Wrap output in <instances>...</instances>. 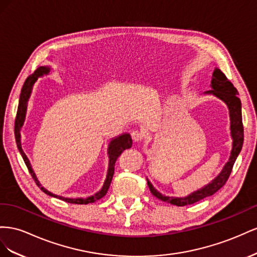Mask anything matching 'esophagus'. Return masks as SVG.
I'll return each instance as SVG.
<instances>
[{"instance_id": "esophagus-1", "label": "esophagus", "mask_w": 257, "mask_h": 257, "mask_svg": "<svg viewBox=\"0 0 257 257\" xmlns=\"http://www.w3.org/2000/svg\"><path fill=\"white\" fill-rule=\"evenodd\" d=\"M131 138H133L134 142L137 143V142H140V141L142 140V139H143V135H142L141 131L135 130V131H133V133H131Z\"/></svg>"}]
</instances>
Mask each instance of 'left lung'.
Returning <instances> with one entry per match:
<instances>
[{
    "label": "left lung",
    "mask_w": 257,
    "mask_h": 257,
    "mask_svg": "<svg viewBox=\"0 0 257 257\" xmlns=\"http://www.w3.org/2000/svg\"><path fill=\"white\" fill-rule=\"evenodd\" d=\"M211 87L212 89L209 91H206L204 93L213 94V96H215L219 100L225 102L227 107L229 109L230 135L232 138V149L230 152L229 159L224 166L221 173H219L213 181L209 183L208 185L203 186L202 188L198 189L196 192L183 198L168 197V196L161 195L155 188H154L152 183L146 179L148 180V185L151 193L161 201L171 203L178 207H183V206H187V204L195 203L197 201L203 199V198L215 194L219 188H222L225 185V183L227 182V180H228L234 161H236L239 153L241 152V149H242L243 124H242V114H241V101L238 98V90L233 87L230 80L226 77L224 73L217 68L213 71V74H212Z\"/></svg>",
    "instance_id": "8db88e82"
}]
</instances>
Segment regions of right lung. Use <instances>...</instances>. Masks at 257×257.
Here are the masks:
<instances>
[{
	"instance_id": "right-lung-1",
	"label": "right lung",
	"mask_w": 257,
	"mask_h": 257,
	"mask_svg": "<svg viewBox=\"0 0 257 257\" xmlns=\"http://www.w3.org/2000/svg\"><path fill=\"white\" fill-rule=\"evenodd\" d=\"M50 72V68L49 67H40L38 70H36L32 75L29 76L26 82L23 86V89H21V93H20V98H19V104H18V109H17V116H16V120H15V138H16V143H17V148L23 156L25 164L28 168L29 172L32 175L33 180L35 181L38 186L43 190L44 193L55 197V198H59V199L65 201V202H70V203H75V204H87V203H91L97 201L99 199H101L102 197H104L105 194L107 193L108 187L111 185V182L113 179L114 175V167H115V163L117 158L120 155V154L127 149H130L131 145H133V139H131L129 134H123L120 135L118 137H116L114 139H112L111 142L108 144L107 148V155H108V168H107V173H106V179L104 181V184L102 186V188L99 190L98 193H96L92 196L86 197V198H65L62 196H58L55 195L53 193L48 192L47 189L44 188L36 178V175L32 169L30 161H29L27 155L25 154V152L23 151V148H21V136H20V130L24 126V122L26 119V114H27V106H28V101L30 99L31 92L33 89V86L35 84L36 80H38L39 77L48 74Z\"/></svg>"
}]
</instances>
